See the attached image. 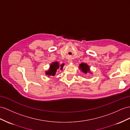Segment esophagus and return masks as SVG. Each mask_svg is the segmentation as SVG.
<instances>
[{
	"mask_svg": "<svg viewBox=\"0 0 130 130\" xmlns=\"http://www.w3.org/2000/svg\"><path fill=\"white\" fill-rule=\"evenodd\" d=\"M68 62H72V61H68Z\"/></svg>",
	"mask_w": 130,
	"mask_h": 130,
	"instance_id": "34e87169",
	"label": "esophagus"
}]
</instances>
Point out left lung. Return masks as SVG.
I'll return each instance as SVG.
<instances>
[{"label": "left lung", "mask_w": 130, "mask_h": 130, "mask_svg": "<svg viewBox=\"0 0 130 130\" xmlns=\"http://www.w3.org/2000/svg\"><path fill=\"white\" fill-rule=\"evenodd\" d=\"M79 69H81V71L84 72L85 74H87V72H89V66L86 64H84V63H81L79 65Z\"/></svg>", "instance_id": "obj_1"}]
</instances>
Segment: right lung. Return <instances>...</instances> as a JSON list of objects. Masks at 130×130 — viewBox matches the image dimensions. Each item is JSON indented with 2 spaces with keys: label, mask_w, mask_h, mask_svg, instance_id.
Segmentation results:
<instances>
[{
  "label": "right lung",
  "mask_w": 130,
  "mask_h": 130,
  "mask_svg": "<svg viewBox=\"0 0 130 130\" xmlns=\"http://www.w3.org/2000/svg\"><path fill=\"white\" fill-rule=\"evenodd\" d=\"M64 65V64H62L60 66L59 65V62H53L52 64H51V67H50V69L48 71H46V74L49 76H54L55 75L56 72L57 71V69H58L60 66V69L62 70L63 66Z\"/></svg>",
  "instance_id": "1"
}]
</instances>
